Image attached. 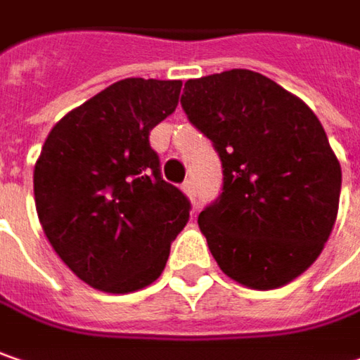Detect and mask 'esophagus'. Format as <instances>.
Listing matches in <instances>:
<instances>
[{
  "mask_svg": "<svg viewBox=\"0 0 360 360\" xmlns=\"http://www.w3.org/2000/svg\"><path fill=\"white\" fill-rule=\"evenodd\" d=\"M181 189H183V193L187 195V200L191 201V203H195V185H193V181L187 179L181 185Z\"/></svg>",
  "mask_w": 360,
  "mask_h": 360,
  "instance_id": "obj_1",
  "label": "esophagus"
}]
</instances>
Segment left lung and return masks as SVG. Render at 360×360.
<instances>
[{"instance_id":"8db88e82","label":"left lung","mask_w":360,"mask_h":360,"mask_svg":"<svg viewBox=\"0 0 360 360\" xmlns=\"http://www.w3.org/2000/svg\"><path fill=\"white\" fill-rule=\"evenodd\" d=\"M181 105L222 160V195L198 218L212 257L248 289L287 285L320 257L338 216L342 173L320 120L246 69L189 79Z\"/></svg>"}]
</instances>
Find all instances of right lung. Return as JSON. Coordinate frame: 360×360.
Segmentation results:
<instances>
[{"label": "right lung", "instance_id": "1", "mask_svg": "<svg viewBox=\"0 0 360 360\" xmlns=\"http://www.w3.org/2000/svg\"><path fill=\"white\" fill-rule=\"evenodd\" d=\"M181 81L130 77L60 117L34 165L42 230L75 275L103 293L157 281L189 201L160 179L150 130L179 103Z\"/></svg>", "mask_w": 360, "mask_h": 360}]
</instances>
